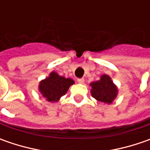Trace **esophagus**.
Returning <instances> with one entry per match:
<instances>
[{
  "label": "esophagus",
  "mask_w": 150,
  "mask_h": 150,
  "mask_svg": "<svg viewBox=\"0 0 150 150\" xmlns=\"http://www.w3.org/2000/svg\"><path fill=\"white\" fill-rule=\"evenodd\" d=\"M78 82L79 83H84V79L83 78H78Z\"/></svg>",
  "instance_id": "esophagus-1"
}]
</instances>
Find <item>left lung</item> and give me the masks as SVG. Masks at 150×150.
Instances as JSON below:
<instances>
[{
    "mask_svg": "<svg viewBox=\"0 0 150 150\" xmlns=\"http://www.w3.org/2000/svg\"><path fill=\"white\" fill-rule=\"evenodd\" d=\"M90 85L92 87V96L99 102L111 103L117 96V88L106 74L103 75L100 80L93 82Z\"/></svg>",
    "mask_w": 150,
    "mask_h": 150,
    "instance_id": "left-lung-1",
    "label": "left lung"
}]
</instances>
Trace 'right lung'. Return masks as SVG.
<instances>
[{
	"label": "right lung",
	"instance_id": "1",
	"mask_svg": "<svg viewBox=\"0 0 150 150\" xmlns=\"http://www.w3.org/2000/svg\"><path fill=\"white\" fill-rule=\"evenodd\" d=\"M74 82L71 78H65L56 72H52L49 78L40 83L39 89L47 100L57 102L62 96L66 94L69 87Z\"/></svg>",
	"mask_w": 150,
	"mask_h": 150
}]
</instances>
